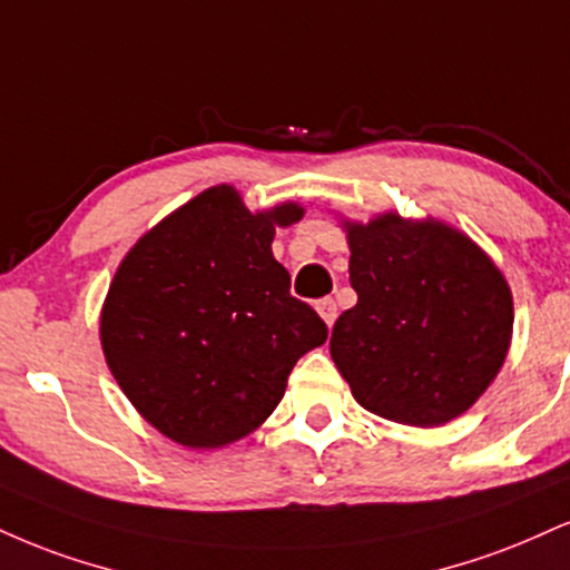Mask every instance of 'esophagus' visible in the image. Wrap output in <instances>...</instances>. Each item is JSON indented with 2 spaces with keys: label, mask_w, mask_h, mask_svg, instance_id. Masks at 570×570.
Returning a JSON list of instances; mask_svg holds the SVG:
<instances>
[{
  "label": "esophagus",
  "mask_w": 570,
  "mask_h": 570,
  "mask_svg": "<svg viewBox=\"0 0 570 570\" xmlns=\"http://www.w3.org/2000/svg\"><path fill=\"white\" fill-rule=\"evenodd\" d=\"M315 311L321 313V318L326 321V326H332L334 321H337V303H334L332 297L318 299V303H315Z\"/></svg>",
  "instance_id": "1"
}]
</instances>
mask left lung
<instances>
[{
	"label": "left lung",
	"instance_id": "8db88e82",
	"mask_svg": "<svg viewBox=\"0 0 570 570\" xmlns=\"http://www.w3.org/2000/svg\"><path fill=\"white\" fill-rule=\"evenodd\" d=\"M358 303L328 351L355 401L385 420L435 428L468 411L502 368L510 286L468 236L382 215L347 225Z\"/></svg>",
	"mask_w": 570,
	"mask_h": 570
}]
</instances>
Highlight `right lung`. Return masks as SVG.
Returning a JSON list of instances; mask_svg holds the SVG:
<instances>
[{"label":"right lung","instance_id":"add662e5","mask_svg":"<svg viewBox=\"0 0 570 570\" xmlns=\"http://www.w3.org/2000/svg\"><path fill=\"white\" fill-rule=\"evenodd\" d=\"M303 209L252 215L228 185L161 219L116 271L100 340L119 387L159 433L217 449L259 428L294 363L328 328L292 297L271 252L273 225Z\"/></svg>","mask_w":570,"mask_h":570}]
</instances>
